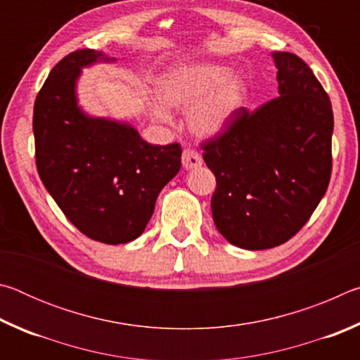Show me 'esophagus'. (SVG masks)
<instances>
[{"label":"esophagus","mask_w":360,"mask_h":360,"mask_svg":"<svg viewBox=\"0 0 360 360\" xmlns=\"http://www.w3.org/2000/svg\"><path fill=\"white\" fill-rule=\"evenodd\" d=\"M202 163H203V158L198 154V152H195L192 149H186L184 152H182V167H184L186 169L198 168V167H202Z\"/></svg>","instance_id":"esophagus-1"}]
</instances>
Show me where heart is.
<instances>
[{
  "instance_id": "b5f03b06",
  "label": "heart",
  "mask_w": 360,
  "mask_h": 360,
  "mask_svg": "<svg viewBox=\"0 0 360 360\" xmlns=\"http://www.w3.org/2000/svg\"><path fill=\"white\" fill-rule=\"evenodd\" d=\"M157 98L150 112L157 120H169L168 109L187 112V125L195 136L214 138L233 124L249 98L246 79L233 75L227 65L197 62L178 65L155 85Z\"/></svg>"
}]
</instances>
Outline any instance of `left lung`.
I'll return each mask as SVG.
<instances>
[{
    "mask_svg": "<svg viewBox=\"0 0 360 360\" xmlns=\"http://www.w3.org/2000/svg\"><path fill=\"white\" fill-rule=\"evenodd\" d=\"M279 96L203 144L216 176L212 219L231 245L260 251L290 240L324 197L332 172L333 112L309 66L273 52Z\"/></svg>",
    "mask_w": 360,
    "mask_h": 360,
    "instance_id": "8db88e82",
    "label": "left lung"
}]
</instances>
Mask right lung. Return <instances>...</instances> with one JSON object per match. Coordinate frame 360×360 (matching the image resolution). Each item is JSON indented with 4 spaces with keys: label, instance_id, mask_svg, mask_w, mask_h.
I'll list each match as a JSON object with an SVG mask.
<instances>
[{
    "label": "right lung",
    "instance_id": "add662e5",
    "mask_svg": "<svg viewBox=\"0 0 360 360\" xmlns=\"http://www.w3.org/2000/svg\"><path fill=\"white\" fill-rule=\"evenodd\" d=\"M94 49L53 66L34 101L36 167L47 192L76 229L95 241L124 245L143 233L158 193L181 169V146H152L129 122L84 111V68L114 63Z\"/></svg>",
    "mask_w": 360,
    "mask_h": 360
}]
</instances>
